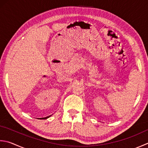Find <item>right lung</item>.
Returning <instances> with one entry per match:
<instances>
[{"mask_svg":"<svg viewBox=\"0 0 148 148\" xmlns=\"http://www.w3.org/2000/svg\"><path fill=\"white\" fill-rule=\"evenodd\" d=\"M52 115H49V116H47V117H42V118H37L38 119H48L49 117H50Z\"/></svg>","mask_w":148,"mask_h":148,"instance_id":"add662e5","label":"right lung"}]
</instances>
